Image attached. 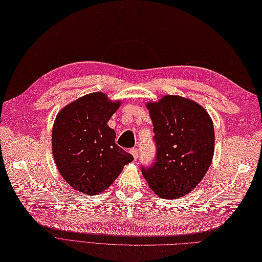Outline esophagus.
<instances>
[{
	"label": "esophagus",
	"mask_w": 262,
	"mask_h": 262,
	"mask_svg": "<svg viewBox=\"0 0 262 262\" xmlns=\"http://www.w3.org/2000/svg\"><path fill=\"white\" fill-rule=\"evenodd\" d=\"M130 151L132 153L133 158H135V160H138V158H139V149L138 148H132Z\"/></svg>",
	"instance_id": "34e87169"
}]
</instances>
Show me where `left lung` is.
<instances>
[{
  "label": "left lung",
  "mask_w": 262,
  "mask_h": 262,
  "mask_svg": "<svg viewBox=\"0 0 262 262\" xmlns=\"http://www.w3.org/2000/svg\"><path fill=\"white\" fill-rule=\"evenodd\" d=\"M146 106L157 151L151 165H141L142 174L159 196L181 198L199 184L211 164L212 120L202 106L178 95H165Z\"/></svg>",
  "instance_id": "8db88e82"
}]
</instances>
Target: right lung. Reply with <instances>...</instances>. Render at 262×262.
<instances>
[{
	"mask_svg": "<svg viewBox=\"0 0 262 262\" xmlns=\"http://www.w3.org/2000/svg\"><path fill=\"white\" fill-rule=\"evenodd\" d=\"M120 102L105 94L84 95L61 110L52 130L53 157L70 186L85 194H98L109 188L133 156L116 143V131L109 127Z\"/></svg>",
	"mask_w": 262,
	"mask_h": 262,
	"instance_id": "right-lung-1",
	"label": "right lung"
}]
</instances>
